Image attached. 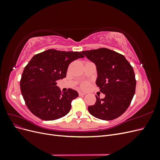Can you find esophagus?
Listing matches in <instances>:
<instances>
[{
    "instance_id": "1",
    "label": "esophagus",
    "mask_w": 160,
    "mask_h": 160,
    "mask_svg": "<svg viewBox=\"0 0 160 160\" xmlns=\"http://www.w3.org/2000/svg\"><path fill=\"white\" fill-rule=\"evenodd\" d=\"M85 95V93H83V92H79V95L80 97H83Z\"/></svg>"
}]
</instances>
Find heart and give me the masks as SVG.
Masks as SVG:
<instances>
[{
    "label": "heart",
    "instance_id": "b5f03b06",
    "mask_svg": "<svg viewBox=\"0 0 160 160\" xmlns=\"http://www.w3.org/2000/svg\"><path fill=\"white\" fill-rule=\"evenodd\" d=\"M89 83H88V82H83V83H82L81 84V89H86L87 88H88Z\"/></svg>",
    "mask_w": 160,
    "mask_h": 160
}]
</instances>
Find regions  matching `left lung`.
<instances>
[{"instance_id": "1", "label": "left lung", "mask_w": 160, "mask_h": 160, "mask_svg": "<svg viewBox=\"0 0 160 160\" xmlns=\"http://www.w3.org/2000/svg\"><path fill=\"white\" fill-rule=\"evenodd\" d=\"M97 67L96 85L105 95H96V102L88 107L91 115L102 120H113L122 115L132 102L136 80L132 66L125 57L106 48L81 51Z\"/></svg>"}]
</instances>
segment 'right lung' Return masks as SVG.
Segmentation results:
<instances>
[{
    "label": "right lung",
    "instance_id": "obj_1",
    "mask_svg": "<svg viewBox=\"0 0 160 160\" xmlns=\"http://www.w3.org/2000/svg\"><path fill=\"white\" fill-rule=\"evenodd\" d=\"M84 56L81 52L49 49L33 56L22 72L21 93L31 112L45 121L64 117L71 108V101L79 96L73 89L63 93L57 81L66 77L69 64Z\"/></svg>",
    "mask_w": 160,
    "mask_h": 160
}]
</instances>
